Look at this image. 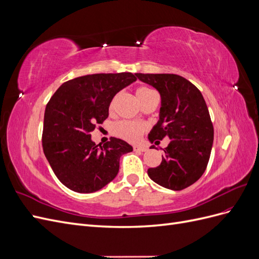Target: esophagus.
<instances>
[{"instance_id": "esophagus-1", "label": "esophagus", "mask_w": 259, "mask_h": 259, "mask_svg": "<svg viewBox=\"0 0 259 259\" xmlns=\"http://www.w3.org/2000/svg\"><path fill=\"white\" fill-rule=\"evenodd\" d=\"M133 149H134V151H147L148 148L146 146H138V145H134L133 146Z\"/></svg>"}]
</instances>
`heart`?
I'll return each mask as SVG.
<instances>
[{
    "instance_id": "b5f03b06",
    "label": "heart",
    "mask_w": 259,
    "mask_h": 259,
    "mask_svg": "<svg viewBox=\"0 0 259 259\" xmlns=\"http://www.w3.org/2000/svg\"><path fill=\"white\" fill-rule=\"evenodd\" d=\"M151 93H153L152 90L148 89V88H140L137 90L136 95L138 100L140 101L142 99H144L145 97H147L148 95H150ZM113 106V100L111 101L110 104V109ZM147 126L144 123L140 122H134V121H120L113 125V134L117 137L123 138L127 142L131 143H135L137 140H139V138L143 136L144 132L146 131Z\"/></svg>"
}]
</instances>
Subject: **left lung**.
I'll use <instances>...</instances> for the list:
<instances>
[{
    "label": "left lung",
    "instance_id": "obj_1",
    "mask_svg": "<svg viewBox=\"0 0 259 259\" xmlns=\"http://www.w3.org/2000/svg\"><path fill=\"white\" fill-rule=\"evenodd\" d=\"M136 76L161 95L160 120L149 140L170 139L161 164L149 168L148 176L167 189L183 190L203 175L209 160L214 127L205 100L197 86L180 75L136 73Z\"/></svg>",
    "mask_w": 259,
    "mask_h": 259
}]
</instances>
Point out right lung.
<instances>
[{"mask_svg": "<svg viewBox=\"0 0 259 259\" xmlns=\"http://www.w3.org/2000/svg\"><path fill=\"white\" fill-rule=\"evenodd\" d=\"M136 80L131 72L89 74L65 82L51 97L44 113L43 151L70 190H100L117 175L121 155L133 151L131 145L114 137L98 147L90 133L108 117L115 94Z\"/></svg>", "mask_w": 259, "mask_h": 259, "instance_id": "right-lung-1", "label": "right lung"}]
</instances>
